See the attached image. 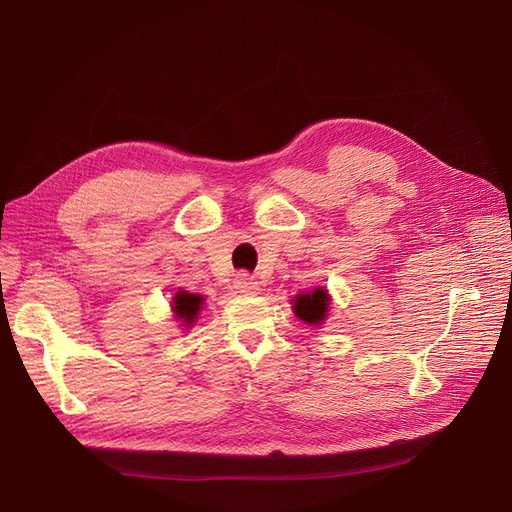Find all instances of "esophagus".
<instances>
[{"mask_svg": "<svg viewBox=\"0 0 512 512\" xmlns=\"http://www.w3.org/2000/svg\"><path fill=\"white\" fill-rule=\"evenodd\" d=\"M232 288L238 294H255L259 290V282L249 274H238Z\"/></svg>", "mask_w": 512, "mask_h": 512, "instance_id": "34e87169", "label": "esophagus"}]
</instances>
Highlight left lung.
<instances>
[{
	"label": "left lung",
	"instance_id": "obj_1",
	"mask_svg": "<svg viewBox=\"0 0 512 512\" xmlns=\"http://www.w3.org/2000/svg\"><path fill=\"white\" fill-rule=\"evenodd\" d=\"M330 305V297L326 290L315 288L311 294H301L294 301V313H297L305 324H321L326 319Z\"/></svg>",
	"mask_w": 512,
	"mask_h": 512
}]
</instances>
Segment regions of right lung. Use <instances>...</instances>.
Segmentation results:
<instances>
[{
    "mask_svg": "<svg viewBox=\"0 0 512 512\" xmlns=\"http://www.w3.org/2000/svg\"><path fill=\"white\" fill-rule=\"evenodd\" d=\"M201 303H203V297H199V294H188V292L180 290L174 299V313L178 319L186 321L184 326H188L195 321V317L201 309Z\"/></svg>",
    "mask_w": 512,
    "mask_h": 512,
    "instance_id": "add662e5",
    "label": "right lung"
}]
</instances>
